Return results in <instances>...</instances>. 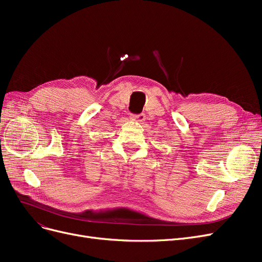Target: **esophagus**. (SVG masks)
<instances>
[{
	"mask_svg": "<svg viewBox=\"0 0 262 262\" xmlns=\"http://www.w3.org/2000/svg\"><path fill=\"white\" fill-rule=\"evenodd\" d=\"M131 120H132V121H137V122H143V121L145 120V115H144V114L132 115V116H131Z\"/></svg>",
	"mask_w": 262,
	"mask_h": 262,
	"instance_id": "34e87169",
	"label": "esophagus"
}]
</instances>
